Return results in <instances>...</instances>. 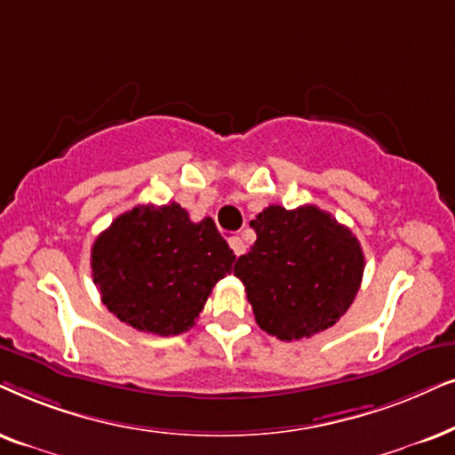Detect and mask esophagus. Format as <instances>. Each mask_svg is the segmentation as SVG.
Instances as JSON below:
<instances>
[{"label":"esophagus","mask_w":455,"mask_h":455,"mask_svg":"<svg viewBox=\"0 0 455 455\" xmlns=\"http://www.w3.org/2000/svg\"><path fill=\"white\" fill-rule=\"evenodd\" d=\"M228 245H231V250L237 258L243 256V253H245V243H243V239H241V237H231V239H228Z\"/></svg>","instance_id":"obj_1"}]
</instances>
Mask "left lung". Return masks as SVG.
Returning <instances> with one entry per match:
<instances>
[{
    "mask_svg": "<svg viewBox=\"0 0 455 455\" xmlns=\"http://www.w3.org/2000/svg\"><path fill=\"white\" fill-rule=\"evenodd\" d=\"M258 239L235 264L259 329L298 341L331 329L358 293L364 253L347 227L316 205H268L250 222Z\"/></svg>",
    "mask_w": 455,
    "mask_h": 455,
    "instance_id": "8db88e82",
    "label": "left lung"
}]
</instances>
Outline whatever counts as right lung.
<instances>
[{"mask_svg": "<svg viewBox=\"0 0 455 455\" xmlns=\"http://www.w3.org/2000/svg\"><path fill=\"white\" fill-rule=\"evenodd\" d=\"M235 253L212 218L191 222L179 204L137 205L91 247V272L108 310L132 329L180 335L196 324Z\"/></svg>", "mask_w": 455, "mask_h": 455, "instance_id": "right-lung-1", "label": "right lung"}]
</instances>
